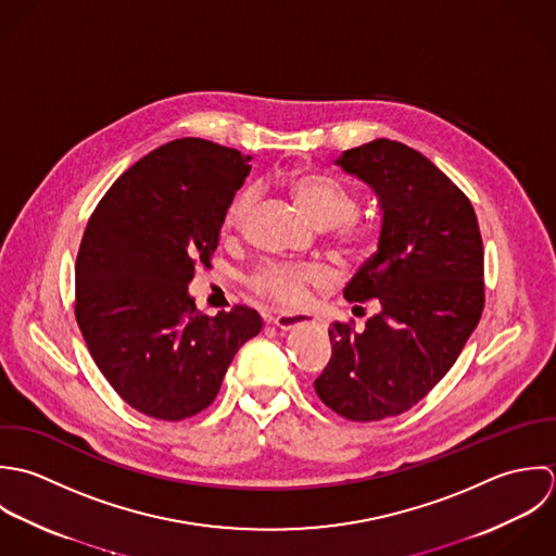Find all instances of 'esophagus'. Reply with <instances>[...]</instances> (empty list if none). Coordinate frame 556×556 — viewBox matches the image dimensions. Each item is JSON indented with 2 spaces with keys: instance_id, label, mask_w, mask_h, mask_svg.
I'll return each mask as SVG.
<instances>
[{
  "instance_id": "1",
  "label": "esophagus",
  "mask_w": 556,
  "mask_h": 556,
  "mask_svg": "<svg viewBox=\"0 0 556 556\" xmlns=\"http://www.w3.org/2000/svg\"><path fill=\"white\" fill-rule=\"evenodd\" d=\"M303 325H316V318H312L309 314H279L275 318V327L281 331H290Z\"/></svg>"
}]
</instances>
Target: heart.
<instances>
[{
  "label": "heart",
  "mask_w": 556,
  "mask_h": 556,
  "mask_svg": "<svg viewBox=\"0 0 556 556\" xmlns=\"http://www.w3.org/2000/svg\"><path fill=\"white\" fill-rule=\"evenodd\" d=\"M290 191L301 211L318 227H333L334 240L350 253H361L369 244V227L356 222V193L333 176L318 172H299L290 178ZM255 204V191L242 189L225 215V227L238 229ZM333 275L323 264L268 262L251 279L253 290L277 305H301L309 288H327Z\"/></svg>",
  "instance_id": "b5f03b06"
}]
</instances>
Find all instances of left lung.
<instances>
[{
  "label": "left lung",
  "mask_w": 556,
  "mask_h": 556,
  "mask_svg": "<svg viewBox=\"0 0 556 556\" xmlns=\"http://www.w3.org/2000/svg\"><path fill=\"white\" fill-rule=\"evenodd\" d=\"M334 165L378 198V251L343 290L345 301H371L378 312L363 331L331 325L333 354L314 387L337 415L380 421L421 402L475 331L483 242L468 198L421 152L374 139Z\"/></svg>",
  "instance_id": "8db88e82"
}]
</instances>
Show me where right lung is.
<instances>
[{
  "label": "right lung",
  "mask_w": 556,
  "mask_h": 556,
  "mask_svg": "<svg viewBox=\"0 0 556 556\" xmlns=\"http://www.w3.org/2000/svg\"><path fill=\"white\" fill-rule=\"evenodd\" d=\"M249 163L206 139L169 141L113 182L81 238L77 325L115 393L148 417L182 421L208 408L238 348L262 331L255 309L211 318L189 294Z\"/></svg>",
  "instance_id": "right-lung-1"
}]
</instances>
